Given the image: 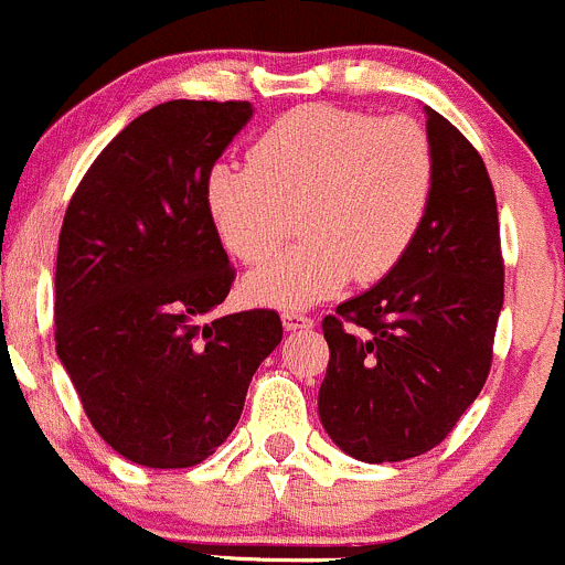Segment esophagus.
<instances>
[{"instance_id":"1","label":"esophagus","mask_w":565,"mask_h":565,"mask_svg":"<svg viewBox=\"0 0 565 565\" xmlns=\"http://www.w3.org/2000/svg\"><path fill=\"white\" fill-rule=\"evenodd\" d=\"M282 327L288 329V332H307V329L316 327V321L301 316V312H282Z\"/></svg>"}]
</instances>
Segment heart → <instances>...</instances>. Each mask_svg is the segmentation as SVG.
<instances>
[{
  "label": "heart",
  "instance_id": "b5f03b06",
  "mask_svg": "<svg viewBox=\"0 0 565 565\" xmlns=\"http://www.w3.org/2000/svg\"><path fill=\"white\" fill-rule=\"evenodd\" d=\"M249 167L216 161L203 209L222 247L260 266L299 211L305 242L244 282L249 301L301 310L345 288L373 285L415 247L434 194V150L409 117L323 104L296 106L253 142Z\"/></svg>",
  "mask_w": 565,
  "mask_h": 565
}]
</instances>
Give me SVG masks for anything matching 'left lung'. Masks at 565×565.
<instances>
[{"instance_id":"8db88e82","label":"left lung","mask_w":565,"mask_h":565,"mask_svg":"<svg viewBox=\"0 0 565 565\" xmlns=\"http://www.w3.org/2000/svg\"><path fill=\"white\" fill-rule=\"evenodd\" d=\"M434 194L401 266L323 318L329 365L318 415L367 465L437 448L491 367L505 266L497 200L470 139L426 106Z\"/></svg>"}]
</instances>
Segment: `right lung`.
Segmentation results:
<instances>
[{
    "mask_svg": "<svg viewBox=\"0 0 565 565\" xmlns=\"http://www.w3.org/2000/svg\"><path fill=\"white\" fill-rule=\"evenodd\" d=\"M249 117V100L153 106L100 150L65 211L57 356L95 431L134 465L209 459L282 340L275 310L203 321L236 280L203 181Z\"/></svg>",
    "mask_w": 565,
    "mask_h": 565,
    "instance_id": "right-lung-1",
    "label": "right lung"
}]
</instances>
